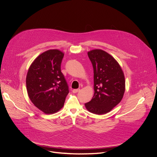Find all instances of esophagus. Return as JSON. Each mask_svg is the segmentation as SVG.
I'll return each mask as SVG.
<instances>
[{"label":"esophagus","instance_id":"34e87169","mask_svg":"<svg viewBox=\"0 0 157 157\" xmlns=\"http://www.w3.org/2000/svg\"><path fill=\"white\" fill-rule=\"evenodd\" d=\"M79 91H80V90H79V89H75V90H73V93H76L79 92Z\"/></svg>","mask_w":157,"mask_h":157}]
</instances>
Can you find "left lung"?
<instances>
[{
	"label": "left lung",
	"mask_w": 157,
	"mask_h": 157,
	"mask_svg": "<svg viewBox=\"0 0 157 157\" xmlns=\"http://www.w3.org/2000/svg\"><path fill=\"white\" fill-rule=\"evenodd\" d=\"M88 55L93 67L94 93L85 106L91 113L102 115L121 101L125 89L124 76L119 64L106 52L94 49Z\"/></svg>",
	"instance_id": "left-lung-1"
}]
</instances>
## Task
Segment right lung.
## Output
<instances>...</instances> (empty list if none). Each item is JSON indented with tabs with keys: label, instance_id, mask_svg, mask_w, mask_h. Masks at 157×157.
<instances>
[{
	"label": "right lung",
	"instance_id": "right-lung-1",
	"mask_svg": "<svg viewBox=\"0 0 157 157\" xmlns=\"http://www.w3.org/2000/svg\"><path fill=\"white\" fill-rule=\"evenodd\" d=\"M64 53L58 49L40 54L31 65L26 78L28 95L33 104L46 114L63 108L69 92L61 72Z\"/></svg>",
	"mask_w": 157,
	"mask_h": 157
}]
</instances>
